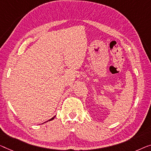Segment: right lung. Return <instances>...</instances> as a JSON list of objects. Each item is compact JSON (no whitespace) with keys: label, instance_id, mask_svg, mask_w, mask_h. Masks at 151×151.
Here are the masks:
<instances>
[{"label":"right lung","instance_id":"right-lung-1","mask_svg":"<svg viewBox=\"0 0 151 151\" xmlns=\"http://www.w3.org/2000/svg\"><path fill=\"white\" fill-rule=\"evenodd\" d=\"M55 116H53V117H52V118H51V119H49V121H46V122H48V121H51V120H53V119H54V118H55ZM46 122H45V123H46Z\"/></svg>","mask_w":151,"mask_h":151}]
</instances>
